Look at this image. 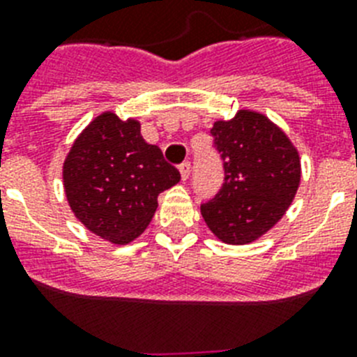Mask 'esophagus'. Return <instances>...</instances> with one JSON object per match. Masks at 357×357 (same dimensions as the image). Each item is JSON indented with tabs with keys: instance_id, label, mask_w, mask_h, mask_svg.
Here are the masks:
<instances>
[{
	"instance_id": "34e87169",
	"label": "esophagus",
	"mask_w": 357,
	"mask_h": 357,
	"mask_svg": "<svg viewBox=\"0 0 357 357\" xmlns=\"http://www.w3.org/2000/svg\"><path fill=\"white\" fill-rule=\"evenodd\" d=\"M178 172H181L182 181H188L189 173H191V164H189V162H182L181 166H178Z\"/></svg>"
}]
</instances>
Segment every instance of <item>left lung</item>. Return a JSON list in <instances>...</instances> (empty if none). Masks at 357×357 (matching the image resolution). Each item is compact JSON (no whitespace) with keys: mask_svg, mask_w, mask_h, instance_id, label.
Here are the masks:
<instances>
[{"mask_svg":"<svg viewBox=\"0 0 357 357\" xmlns=\"http://www.w3.org/2000/svg\"><path fill=\"white\" fill-rule=\"evenodd\" d=\"M225 182L200 207L207 227L227 245H248L279 223L301 185V155L268 116L241 109L211 128Z\"/></svg>","mask_w":357,"mask_h":357,"instance_id":"1","label":"left lung"}]
</instances>
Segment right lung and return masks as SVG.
Instances as JSON below:
<instances>
[{
	"label": "right lung",
	"instance_id": "right-lung-1",
	"mask_svg": "<svg viewBox=\"0 0 357 357\" xmlns=\"http://www.w3.org/2000/svg\"><path fill=\"white\" fill-rule=\"evenodd\" d=\"M181 181L178 169L141 135V123L105 110L73 141L62 164L69 209L93 234L114 245L139 238L157 197Z\"/></svg>",
	"mask_w": 357,
	"mask_h": 357
}]
</instances>
